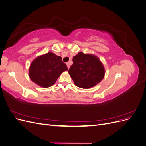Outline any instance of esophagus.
Wrapping results in <instances>:
<instances>
[{"mask_svg":"<svg viewBox=\"0 0 146 146\" xmlns=\"http://www.w3.org/2000/svg\"><path fill=\"white\" fill-rule=\"evenodd\" d=\"M66 65H67L68 68L69 69V68H70V64H69V63H66Z\"/></svg>","mask_w":146,"mask_h":146,"instance_id":"obj_1","label":"esophagus"}]
</instances>
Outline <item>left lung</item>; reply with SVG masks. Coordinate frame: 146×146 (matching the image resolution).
Returning <instances> with one entry per match:
<instances>
[{
    "label": "left lung",
    "instance_id": "obj_1",
    "mask_svg": "<svg viewBox=\"0 0 146 146\" xmlns=\"http://www.w3.org/2000/svg\"><path fill=\"white\" fill-rule=\"evenodd\" d=\"M72 61L73 64L68 72L77 86L90 88L103 79L105 70L98 57L79 52L73 57Z\"/></svg>",
    "mask_w": 146,
    "mask_h": 146
}]
</instances>
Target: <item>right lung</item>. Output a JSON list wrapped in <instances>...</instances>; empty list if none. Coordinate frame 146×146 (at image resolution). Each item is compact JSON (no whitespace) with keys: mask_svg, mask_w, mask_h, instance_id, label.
Listing matches in <instances>:
<instances>
[{"mask_svg":"<svg viewBox=\"0 0 146 146\" xmlns=\"http://www.w3.org/2000/svg\"><path fill=\"white\" fill-rule=\"evenodd\" d=\"M67 70V66L61 56L48 52L32 61L29 68V77L39 86L48 88L54 85L60 74Z\"/></svg>","mask_w":146,"mask_h":146,"instance_id":"obj_1","label":"right lung"}]
</instances>
